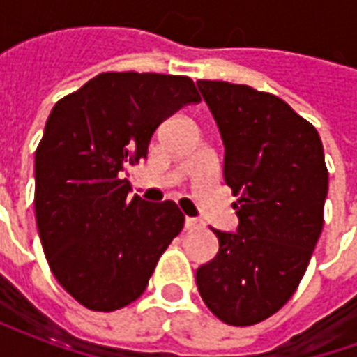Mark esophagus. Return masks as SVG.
Masks as SVG:
<instances>
[{
  "label": "esophagus",
  "instance_id": "obj_1",
  "mask_svg": "<svg viewBox=\"0 0 357 357\" xmlns=\"http://www.w3.org/2000/svg\"><path fill=\"white\" fill-rule=\"evenodd\" d=\"M201 220H197V218H187L185 220V229L187 231H197V229H201L202 227Z\"/></svg>",
  "mask_w": 357,
  "mask_h": 357
}]
</instances>
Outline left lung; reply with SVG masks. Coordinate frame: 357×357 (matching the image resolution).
I'll return each instance as SVG.
<instances>
[{"label":"left lung","instance_id":"left-lung-1","mask_svg":"<svg viewBox=\"0 0 357 357\" xmlns=\"http://www.w3.org/2000/svg\"><path fill=\"white\" fill-rule=\"evenodd\" d=\"M224 139V179L239 229H212L220 250L197 269L204 304L247 327L279 312L298 289L323 229L329 189L321 137L277 95L199 80Z\"/></svg>","mask_w":357,"mask_h":357}]
</instances>
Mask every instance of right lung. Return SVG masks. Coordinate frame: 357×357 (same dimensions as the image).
Wrapping results in <instances>:
<instances>
[{"instance_id": "add662e5", "label": "right lung", "mask_w": 357, "mask_h": 357, "mask_svg": "<svg viewBox=\"0 0 357 357\" xmlns=\"http://www.w3.org/2000/svg\"><path fill=\"white\" fill-rule=\"evenodd\" d=\"M199 101L187 76L102 73L51 110L36 149V224L55 279L88 310L139 298L183 229L176 202L130 197L126 174L166 118Z\"/></svg>"}]
</instances>
